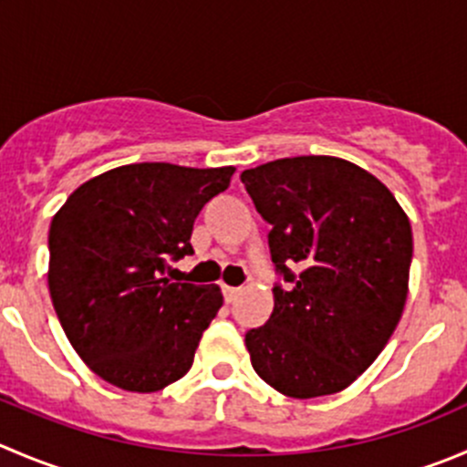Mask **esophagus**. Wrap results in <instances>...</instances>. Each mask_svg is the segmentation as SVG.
<instances>
[{"label": "esophagus", "mask_w": 467, "mask_h": 467, "mask_svg": "<svg viewBox=\"0 0 467 467\" xmlns=\"http://www.w3.org/2000/svg\"><path fill=\"white\" fill-rule=\"evenodd\" d=\"M239 292H242V287H230V285H223V296H225V301H228V303L237 301Z\"/></svg>", "instance_id": "34e87169"}]
</instances>
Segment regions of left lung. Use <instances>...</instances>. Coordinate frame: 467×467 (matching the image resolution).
<instances>
[{
  "label": "left lung",
  "mask_w": 467,
  "mask_h": 467,
  "mask_svg": "<svg viewBox=\"0 0 467 467\" xmlns=\"http://www.w3.org/2000/svg\"><path fill=\"white\" fill-rule=\"evenodd\" d=\"M271 223L274 312L246 333L253 369L294 400L348 388L404 312L410 221L390 189L339 157H285L242 173Z\"/></svg>",
  "instance_id": "left-lung-1"
}]
</instances>
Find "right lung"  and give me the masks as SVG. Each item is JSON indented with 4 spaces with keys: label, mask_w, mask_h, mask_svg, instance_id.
<instances>
[{
    "label": "right lung",
    "mask_w": 467,
    "mask_h": 467,
    "mask_svg": "<svg viewBox=\"0 0 467 467\" xmlns=\"http://www.w3.org/2000/svg\"><path fill=\"white\" fill-rule=\"evenodd\" d=\"M234 166L143 161L111 169L67 196L49 225V296L79 358L116 388L157 392L192 369L219 285L171 283L192 255L193 221Z\"/></svg>",
    "instance_id": "1"
}]
</instances>
